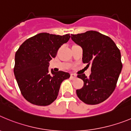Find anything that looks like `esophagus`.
Listing matches in <instances>:
<instances>
[{"label": "esophagus", "instance_id": "esophagus-1", "mask_svg": "<svg viewBox=\"0 0 131 131\" xmlns=\"http://www.w3.org/2000/svg\"><path fill=\"white\" fill-rule=\"evenodd\" d=\"M71 79L77 78V75H75V74H74V73H71Z\"/></svg>", "mask_w": 131, "mask_h": 131}]
</instances>
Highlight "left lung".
Wrapping results in <instances>:
<instances>
[{
    "instance_id": "obj_1",
    "label": "left lung",
    "mask_w": 131,
    "mask_h": 131,
    "mask_svg": "<svg viewBox=\"0 0 131 131\" xmlns=\"http://www.w3.org/2000/svg\"><path fill=\"white\" fill-rule=\"evenodd\" d=\"M72 40L83 49V62L91 65V74L77 77L84 81L76 91L77 96L86 104H98L110 97L115 90L122 69L121 52L111 38L95 31L71 35Z\"/></svg>"
}]
</instances>
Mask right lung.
<instances>
[{
	"instance_id": "right-lung-1",
	"label": "right lung",
	"mask_w": 131,
	"mask_h": 131,
	"mask_svg": "<svg viewBox=\"0 0 131 131\" xmlns=\"http://www.w3.org/2000/svg\"><path fill=\"white\" fill-rule=\"evenodd\" d=\"M71 36L41 33L27 39L15 55L14 75L23 96L37 106H48L56 99L69 73L48 71L49 62Z\"/></svg>"
}]
</instances>
